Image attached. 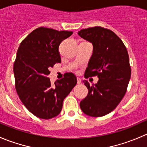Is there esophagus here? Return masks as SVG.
<instances>
[{"label":"esophagus","instance_id":"obj_1","mask_svg":"<svg viewBox=\"0 0 147 147\" xmlns=\"http://www.w3.org/2000/svg\"><path fill=\"white\" fill-rule=\"evenodd\" d=\"M81 82H82V80H81L80 78H78V84H80Z\"/></svg>","mask_w":147,"mask_h":147}]
</instances>
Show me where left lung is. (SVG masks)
I'll list each match as a JSON object with an SVG mask.
<instances>
[{
  "instance_id": "8db88e82",
  "label": "left lung",
  "mask_w": 147,
  "mask_h": 147,
  "mask_svg": "<svg viewBox=\"0 0 147 147\" xmlns=\"http://www.w3.org/2000/svg\"><path fill=\"white\" fill-rule=\"evenodd\" d=\"M78 35L93 45V53L84 78L97 76V84L90 86L80 106L88 116L102 117L117 107L127 92L131 78L128 52L121 40L112 30L100 26L82 29Z\"/></svg>"
}]
</instances>
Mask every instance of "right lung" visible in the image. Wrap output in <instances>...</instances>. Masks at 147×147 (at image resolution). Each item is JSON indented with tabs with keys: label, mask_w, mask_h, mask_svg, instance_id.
I'll list each match as a JSON object with an SVG mask.
<instances>
[{
	"label": "right lung",
	"mask_w": 147,
	"mask_h": 147,
	"mask_svg": "<svg viewBox=\"0 0 147 147\" xmlns=\"http://www.w3.org/2000/svg\"><path fill=\"white\" fill-rule=\"evenodd\" d=\"M72 31L44 27L34 30L19 46L13 65L16 89L20 100L37 117L49 119L57 116L63 100L77 84L72 73L51 84L50 67L61 63L59 45Z\"/></svg>",
	"instance_id": "add662e5"
}]
</instances>
